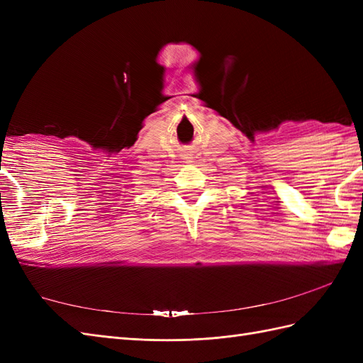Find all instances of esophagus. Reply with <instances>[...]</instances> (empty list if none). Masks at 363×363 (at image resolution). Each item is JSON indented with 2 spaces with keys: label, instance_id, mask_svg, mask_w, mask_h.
Returning <instances> with one entry per match:
<instances>
[{
  "label": "esophagus",
  "instance_id": "34e87169",
  "mask_svg": "<svg viewBox=\"0 0 363 363\" xmlns=\"http://www.w3.org/2000/svg\"><path fill=\"white\" fill-rule=\"evenodd\" d=\"M192 160H194V157H192L191 155H188V156H184V162H186V163H191Z\"/></svg>",
  "mask_w": 363,
  "mask_h": 363
}]
</instances>
